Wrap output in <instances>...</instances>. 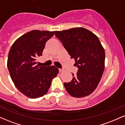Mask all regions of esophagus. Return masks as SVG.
Here are the masks:
<instances>
[{
	"instance_id": "esophagus-1",
	"label": "esophagus",
	"mask_w": 125,
	"mask_h": 125,
	"mask_svg": "<svg viewBox=\"0 0 125 125\" xmlns=\"http://www.w3.org/2000/svg\"><path fill=\"white\" fill-rule=\"evenodd\" d=\"M59 72H62L64 71V70L62 69H59Z\"/></svg>"
}]
</instances>
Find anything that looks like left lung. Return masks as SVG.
I'll list each match as a JSON object with an SVG mask.
<instances>
[{"mask_svg": "<svg viewBox=\"0 0 125 125\" xmlns=\"http://www.w3.org/2000/svg\"><path fill=\"white\" fill-rule=\"evenodd\" d=\"M55 36L75 61L76 75L63 84L69 94L82 97L91 94L101 79L104 69L105 53L96 35L83 28L56 31Z\"/></svg>", "mask_w": 125, "mask_h": 125, "instance_id": "left-lung-1", "label": "left lung"}]
</instances>
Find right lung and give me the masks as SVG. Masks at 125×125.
Returning a JSON list of instances; mask_svg holds the SVG:
<instances>
[{"instance_id": "right-lung-1", "label": "right lung", "mask_w": 125, "mask_h": 125, "mask_svg": "<svg viewBox=\"0 0 125 125\" xmlns=\"http://www.w3.org/2000/svg\"><path fill=\"white\" fill-rule=\"evenodd\" d=\"M54 34V31H29L13 43L9 52L7 66L11 79L17 89L29 98L44 95L59 73L54 66H39L36 62Z\"/></svg>"}]
</instances>
